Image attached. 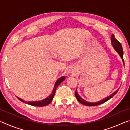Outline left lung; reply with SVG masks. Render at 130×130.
Segmentation results:
<instances>
[{"label":"left lung","mask_w":130,"mask_h":130,"mask_svg":"<svg viewBox=\"0 0 130 130\" xmlns=\"http://www.w3.org/2000/svg\"><path fill=\"white\" fill-rule=\"evenodd\" d=\"M111 43H112V45L113 46V48L115 49L116 52H117L119 54V56H120L121 58H122L123 64H124V60H123V50L122 45H121V43L119 42L117 39L115 38V36H114L113 34H112V36H111ZM118 90H119V89L117 90V91L114 92L113 93H112L111 95H109V96L107 97L106 98L103 99L102 100H100V101H99V102H98L96 103L88 102H87L86 100H84L83 99L81 98V97L79 96L78 92H77V89L75 92V96L77 99V100L79 102L81 103V104H83L85 105H87V106H96V105H99L103 104L104 103L106 102L107 101L109 100L110 99L112 98V97L115 95V94H116V93H117L118 91Z\"/></svg>","instance_id":"left-lung-1"}]
</instances>
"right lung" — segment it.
<instances>
[{"mask_svg": "<svg viewBox=\"0 0 130 130\" xmlns=\"http://www.w3.org/2000/svg\"><path fill=\"white\" fill-rule=\"evenodd\" d=\"M65 76H63V77H62L59 78L58 80L56 82V84H55L54 87L53 89L52 93L50 94V96L47 97L45 99L42 100L36 101V102H25V101H24L23 100L21 99V98H18V97L17 96V98L19 100L21 101L22 102L25 103H26V104H29V105H33V106H37V107L45 106V105H48L52 102V101L53 100V99L55 93H56V89L57 88V87L59 86V85H60V84L62 83L63 80H65Z\"/></svg>", "mask_w": 130, "mask_h": 130, "instance_id": "right-lung-1", "label": "right lung"}]
</instances>
